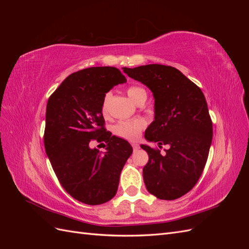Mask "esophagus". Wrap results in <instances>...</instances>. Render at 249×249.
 Instances as JSON below:
<instances>
[{
    "instance_id": "34e87169",
    "label": "esophagus",
    "mask_w": 249,
    "mask_h": 249,
    "mask_svg": "<svg viewBox=\"0 0 249 249\" xmlns=\"http://www.w3.org/2000/svg\"><path fill=\"white\" fill-rule=\"evenodd\" d=\"M132 146H133V149H134V150H137V149L139 148V145L137 144V143H133Z\"/></svg>"
}]
</instances>
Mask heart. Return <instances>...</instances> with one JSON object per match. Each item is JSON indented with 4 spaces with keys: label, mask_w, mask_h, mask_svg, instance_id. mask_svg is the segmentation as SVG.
<instances>
[{
    "label": "heart",
    "mask_w": 249,
    "mask_h": 249,
    "mask_svg": "<svg viewBox=\"0 0 249 249\" xmlns=\"http://www.w3.org/2000/svg\"><path fill=\"white\" fill-rule=\"evenodd\" d=\"M126 93L129 95L130 99L137 105H141L144 103L147 97L145 89H143L142 87L137 85H132L130 87H127ZM111 95V92H107L103 97L101 109L105 116H106L108 113V106ZM145 120H143L142 118L122 120V122H119L117 124L114 125V127H113V132H114V134L119 138H123L129 141H135L139 138L141 132L145 129Z\"/></svg>",
    "instance_id": "1"
}]
</instances>
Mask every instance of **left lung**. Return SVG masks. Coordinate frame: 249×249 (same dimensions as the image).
I'll list each match as a JSON object with an SVG mask.
<instances>
[{
    "label": "left lung",
    "mask_w": 249,
    "mask_h": 249,
    "mask_svg": "<svg viewBox=\"0 0 249 249\" xmlns=\"http://www.w3.org/2000/svg\"><path fill=\"white\" fill-rule=\"evenodd\" d=\"M127 76L145 84L155 97V120L145 131L148 141L168 145H141L148 154L143 179L149 193L164 200L183 196L196 185L205 169L213 124L200 88L178 70L162 64L127 69Z\"/></svg>",
    "instance_id": "obj_1"
}]
</instances>
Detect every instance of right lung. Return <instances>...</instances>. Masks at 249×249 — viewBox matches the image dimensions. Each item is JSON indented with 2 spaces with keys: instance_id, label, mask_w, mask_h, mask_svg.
Instances as JSON below:
<instances>
[{
  "instance_id": "obj_1",
  "label": "right lung",
  "mask_w": 249,
  "mask_h": 249,
  "mask_svg": "<svg viewBox=\"0 0 249 249\" xmlns=\"http://www.w3.org/2000/svg\"><path fill=\"white\" fill-rule=\"evenodd\" d=\"M126 79L116 67L96 66L67 77L47 105L43 142L59 183L71 196L96 206L115 196L119 176L133 148L105 127L104 95ZM92 141L104 142L101 155L89 148Z\"/></svg>"
}]
</instances>
